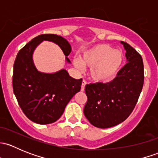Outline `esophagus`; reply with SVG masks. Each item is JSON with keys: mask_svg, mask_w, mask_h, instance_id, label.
<instances>
[{"mask_svg": "<svg viewBox=\"0 0 158 158\" xmlns=\"http://www.w3.org/2000/svg\"><path fill=\"white\" fill-rule=\"evenodd\" d=\"M87 84L86 81L85 80H82V85H81V91H82L83 92L84 90H85V85Z\"/></svg>", "mask_w": 158, "mask_h": 158, "instance_id": "1", "label": "esophagus"}]
</instances>
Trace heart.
<instances>
[{
	"label": "heart",
	"mask_w": 158,
	"mask_h": 158,
	"mask_svg": "<svg viewBox=\"0 0 158 158\" xmlns=\"http://www.w3.org/2000/svg\"><path fill=\"white\" fill-rule=\"evenodd\" d=\"M122 51L114 49L108 44H98L82 56V62L74 60L73 63L76 68L82 69L83 65L90 67V76L93 81L107 83L117 76L124 62Z\"/></svg>",
	"instance_id": "obj_1"
}]
</instances>
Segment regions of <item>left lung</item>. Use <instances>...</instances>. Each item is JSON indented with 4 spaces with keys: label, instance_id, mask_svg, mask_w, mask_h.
<instances>
[{
    "label": "left lung",
    "instance_id": "obj_1",
    "mask_svg": "<svg viewBox=\"0 0 158 158\" xmlns=\"http://www.w3.org/2000/svg\"><path fill=\"white\" fill-rule=\"evenodd\" d=\"M128 63L111 82L89 84L84 114L97 128H107L126 120L138 102L144 85V63L141 54L122 42Z\"/></svg>",
    "mask_w": 158,
    "mask_h": 158
}]
</instances>
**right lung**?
Instances as JSON below:
<instances>
[{
  "label": "right lung",
  "mask_w": 158,
  "mask_h": 158,
  "mask_svg": "<svg viewBox=\"0 0 158 158\" xmlns=\"http://www.w3.org/2000/svg\"><path fill=\"white\" fill-rule=\"evenodd\" d=\"M43 40L56 44L66 56L71 52L68 41L56 34L47 33L33 38L20 49L15 59L13 90L25 115L35 123L47 125L60 118L70 99L80 91L82 79H73L65 69L53 74L38 72L32 54ZM66 60L69 62L67 57Z\"/></svg>",
  "instance_id": "1"
}]
</instances>
